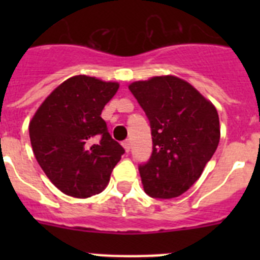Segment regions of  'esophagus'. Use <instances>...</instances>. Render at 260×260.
<instances>
[{
	"instance_id": "1",
	"label": "esophagus",
	"mask_w": 260,
	"mask_h": 260,
	"mask_svg": "<svg viewBox=\"0 0 260 260\" xmlns=\"http://www.w3.org/2000/svg\"><path fill=\"white\" fill-rule=\"evenodd\" d=\"M122 146H123V148H125L126 152H128V151H130V141H128V139H126V141L122 142Z\"/></svg>"
}]
</instances>
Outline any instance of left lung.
Wrapping results in <instances>:
<instances>
[{
    "label": "left lung",
    "instance_id": "obj_1",
    "mask_svg": "<svg viewBox=\"0 0 260 260\" xmlns=\"http://www.w3.org/2000/svg\"><path fill=\"white\" fill-rule=\"evenodd\" d=\"M150 119L152 155L139 167L146 194L180 197L199 180L220 142L215 105L174 75L137 80L128 86Z\"/></svg>",
    "mask_w": 260,
    "mask_h": 260
}]
</instances>
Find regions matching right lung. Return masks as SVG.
<instances>
[{"instance_id":"right-lung-1","label":"right lung","mask_w":260,"mask_h":260,"mask_svg":"<svg viewBox=\"0 0 260 260\" xmlns=\"http://www.w3.org/2000/svg\"><path fill=\"white\" fill-rule=\"evenodd\" d=\"M119 84L88 75L62 82L29 121V139L39 165L57 189L74 198L102 192L125 150L102 118Z\"/></svg>"}]
</instances>
